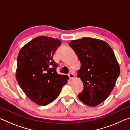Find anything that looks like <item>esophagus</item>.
I'll list each match as a JSON object with an SVG mask.
<instances>
[{
	"mask_svg": "<svg viewBox=\"0 0 130 130\" xmlns=\"http://www.w3.org/2000/svg\"><path fill=\"white\" fill-rule=\"evenodd\" d=\"M69 78H70V79H72V78H73L74 77V75L73 74V73H69Z\"/></svg>",
	"mask_w": 130,
	"mask_h": 130,
	"instance_id": "1",
	"label": "esophagus"
}]
</instances>
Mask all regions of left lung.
I'll return each instance as SVG.
<instances>
[{
    "instance_id": "1",
    "label": "left lung",
    "mask_w": 130,
    "mask_h": 130,
    "mask_svg": "<svg viewBox=\"0 0 130 130\" xmlns=\"http://www.w3.org/2000/svg\"><path fill=\"white\" fill-rule=\"evenodd\" d=\"M69 45L81 62L77 76L84 89L78 98L88 106H97L108 97L119 76L120 67L113 50L105 41L88 37L72 40Z\"/></svg>"
}]
</instances>
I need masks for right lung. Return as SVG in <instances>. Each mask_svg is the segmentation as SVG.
Wrapping results in <instances>:
<instances>
[{
    "instance_id": "1",
    "label": "right lung",
    "mask_w": 130,
    "mask_h": 130,
    "mask_svg": "<svg viewBox=\"0 0 130 130\" xmlns=\"http://www.w3.org/2000/svg\"><path fill=\"white\" fill-rule=\"evenodd\" d=\"M61 44L58 39L39 36L22 47L17 58L16 78L28 98L39 105L56 99L69 77L57 73L53 57Z\"/></svg>"
}]
</instances>
